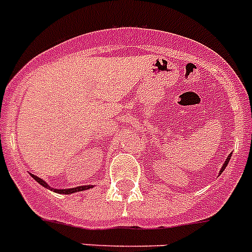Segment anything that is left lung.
Here are the masks:
<instances>
[{
	"instance_id": "obj_1",
	"label": "left lung",
	"mask_w": 252,
	"mask_h": 252,
	"mask_svg": "<svg viewBox=\"0 0 252 252\" xmlns=\"http://www.w3.org/2000/svg\"><path fill=\"white\" fill-rule=\"evenodd\" d=\"M230 157H232V155H229L228 158H226L225 163H224V164H222L221 169H220V173H221V172H222V171H224V169H225V167H226V165H228V161H229V160H230Z\"/></svg>"
}]
</instances>
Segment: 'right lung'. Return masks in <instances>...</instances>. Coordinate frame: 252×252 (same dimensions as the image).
<instances>
[{"mask_svg": "<svg viewBox=\"0 0 252 252\" xmlns=\"http://www.w3.org/2000/svg\"><path fill=\"white\" fill-rule=\"evenodd\" d=\"M32 177H33L36 181H37L40 185H42L44 188H48V189H52L50 186L48 185V184L45 183L44 180H41L40 177H37V176L32 175ZM92 186L91 185H87V186H77V188H72V189H54V191H57V193H61V194H71V193H76V191H81V190H87V189H91Z\"/></svg>", "mask_w": 252, "mask_h": 252, "instance_id": "obj_1", "label": "right lung"}]
</instances>
